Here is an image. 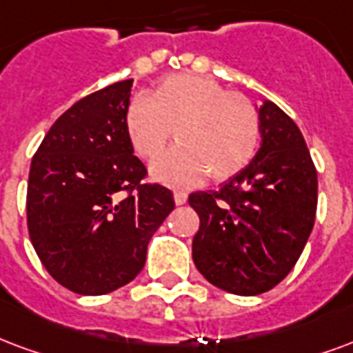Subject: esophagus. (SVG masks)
<instances>
[{
    "mask_svg": "<svg viewBox=\"0 0 353 353\" xmlns=\"http://www.w3.org/2000/svg\"><path fill=\"white\" fill-rule=\"evenodd\" d=\"M174 202H176L177 205H183V203L187 202V194H185L183 190H174Z\"/></svg>",
    "mask_w": 353,
    "mask_h": 353,
    "instance_id": "obj_1",
    "label": "esophagus"
}]
</instances>
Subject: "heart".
Masks as SVG:
<instances>
[{"mask_svg":"<svg viewBox=\"0 0 353 353\" xmlns=\"http://www.w3.org/2000/svg\"><path fill=\"white\" fill-rule=\"evenodd\" d=\"M174 127L179 143L151 166L163 183L198 185L208 174L226 181L249 166L260 145V114L249 97L189 72L166 77L125 108L127 137L145 161L159 157Z\"/></svg>","mask_w":353,"mask_h":353,"instance_id":"heart-1","label":"heart"}]
</instances>
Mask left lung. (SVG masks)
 <instances>
[{
  "instance_id": "1",
  "label": "left lung",
  "mask_w": 353,
  "mask_h": 353,
  "mask_svg": "<svg viewBox=\"0 0 353 353\" xmlns=\"http://www.w3.org/2000/svg\"><path fill=\"white\" fill-rule=\"evenodd\" d=\"M260 150L245 170L189 203L200 216L192 260L213 286L258 296L288 275L301 256L318 203V176L301 130L263 101Z\"/></svg>"
}]
</instances>
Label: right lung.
<instances>
[{
  "instance_id": "add662e5",
  "label": "right lung",
  "mask_w": 353,
  "mask_h": 353,
  "mask_svg": "<svg viewBox=\"0 0 353 353\" xmlns=\"http://www.w3.org/2000/svg\"><path fill=\"white\" fill-rule=\"evenodd\" d=\"M132 80L83 97L57 117L31 161L28 230L57 283L103 296L142 271L148 243L174 210L172 190L145 183L125 108Z\"/></svg>"
}]
</instances>
